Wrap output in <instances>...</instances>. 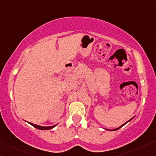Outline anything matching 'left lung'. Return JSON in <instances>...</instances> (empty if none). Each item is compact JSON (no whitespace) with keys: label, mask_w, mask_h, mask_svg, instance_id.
<instances>
[{"label":"left lung","mask_w":156,"mask_h":156,"mask_svg":"<svg viewBox=\"0 0 156 156\" xmlns=\"http://www.w3.org/2000/svg\"><path fill=\"white\" fill-rule=\"evenodd\" d=\"M123 125H122V126H120V127H118V128L115 129V130H118V129H119V128H120V127H122V126H123Z\"/></svg>","instance_id":"8db88e82"}]
</instances>
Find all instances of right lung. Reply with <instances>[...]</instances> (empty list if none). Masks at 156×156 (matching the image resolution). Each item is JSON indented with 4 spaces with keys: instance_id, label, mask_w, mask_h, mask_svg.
<instances>
[{
    "instance_id": "obj_1",
    "label": "right lung",
    "mask_w": 156,
    "mask_h": 156,
    "mask_svg": "<svg viewBox=\"0 0 156 156\" xmlns=\"http://www.w3.org/2000/svg\"><path fill=\"white\" fill-rule=\"evenodd\" d=\"M30 124H31L33 127H36V128L39 129V130H50V129L53 128V127H55V125L54 126H50V127H42V126H38V125H34V124H31V123H30Z\"/></svg>"
}]
</instances>
